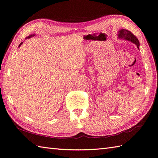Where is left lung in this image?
<instances>
[{"mask_svg": "<svg viewBox=\"0 0 158 158\" xmlns=\"http://www.w3.org/2000/svg\"><path fill=\"white\" fill-rule=\"evenodd\" d=\"M118 38L119 39L127 40V41H129L132 43L135 44L138 48H139L140 44H139L138 39L137 38L136 36L132 34L130 31L127 30V29H120V30L118 31Z\"/></svg>", "mask_w": 158, "mask_h": 158, "instance_id": "left-lung-1", "label": "left lung"}]
</instances>
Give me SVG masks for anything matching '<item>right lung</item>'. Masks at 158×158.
<instances>
[{
	"mask_svg": "<svg viewBox=\"0 0 158 158\" xmlns=\"http://www.w3.org/2000/svg\"><path fill=\"white\" fill-rule=\"evenodd\" d=\"M34 36H35V34H31V35H29V36H27V37H26V38H25V40H26V39H29V38H31V37H34ZM23 42H21V44H20L19 45V48L21 46V45L22 44H23Z\"/></svg>",
	"mask_w": 158,
	"mask_h": 158,
	"instance_id": "right-lung-1",
	"label": "right lung"
}]
</instances>
